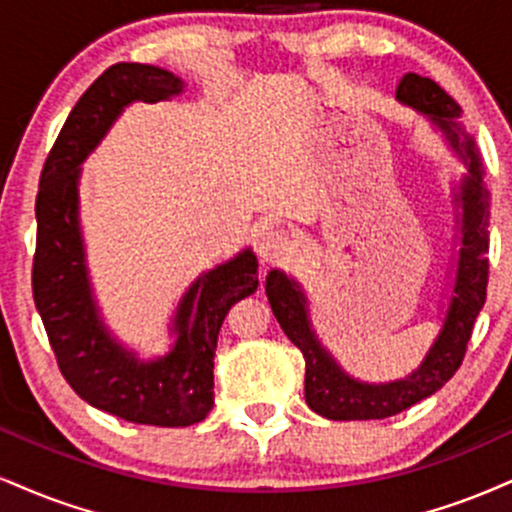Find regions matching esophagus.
I'll use <instances>...</instances> for the list:
<instances>
[{
  "mask_svg": "<svg viewBox=\"0 0 512 512\" xmlns=\"http://www.w3.org/2000/svg\"><path fill=\"white\" fill-rule=\"evenodd\" d=\"M291 240L279 229H269L260 236V243H257V255L262 257V262H279L286 260L291 255Z\"/></svg>",
  "mask_w": 512,
  "mask_h": 512,
  "instance_id": "esophagus-1",
  "label": "esophagus"
}]
</instances>
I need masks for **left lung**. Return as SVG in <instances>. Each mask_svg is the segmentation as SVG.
Instances as JSON below:
<instances>
[{
    "label": "left lung",
    "instance_id": "left-lung-1",
    "mask_svg": "<svg viewBox=\"0 0 512 512\" xmlns=\"http://www.w3.org/2000/svg\"><path fill=\"white\" fill-rule=\"evenodd\" d=\"M396 100L427 116L467 169V174L453 188L455 207H458L460 250L451 298L443 310L439 334L424 353L420 365L403 379L369 384V381L350 377L346 369L338 365L336 357L322 346L312 326L303 286L281 269H272L264 283L269 305L283 334L291 338L293 346L300 348L305 357L307 405L326 420H384L439 391L458 372L467 341L472 336L474 319L479 317L486 300L489 190L484 186L479 147L458 121L463 109L432 78H422L417 73H405L400 78Z\"/></svg>",
    "mask_w": 512,
    "mask_h": 512
}]
</instances>
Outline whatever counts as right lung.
<instances>
[{
    "label": "right lung",
    "instance_id": "1",
    "mask_svg": "<svg viewBox=\"0 0 512 512\" xmlns=\"http://www.w3.org/2000/svg\"><path fill=\"white\" fill-rule=\"evenodd\" d=\"M186 83L150 64H114L71 109L40 176L33 298L59 369L92 408L126 422L188 427L214 405V350L226 312L257 291L250 248L202 272L178 300L169 353L140 360L107 329L92 295L80 231V164L133 102L181 95Z\"/></svg>",
    "mask_w": 512,
    "mask_h": 512
}]
</instances>
